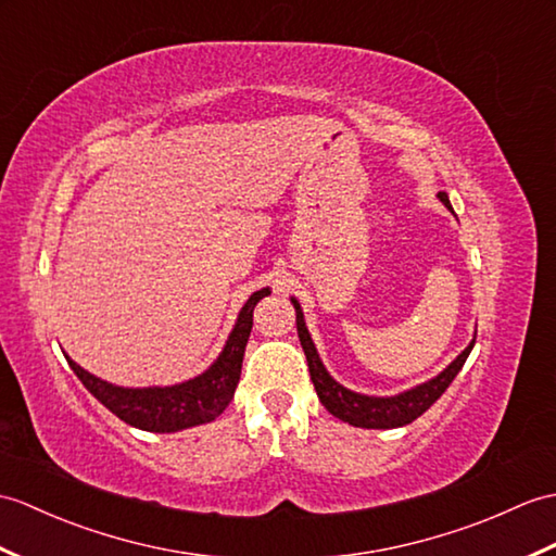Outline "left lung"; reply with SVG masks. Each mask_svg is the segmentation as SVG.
Wrapping results in <instances>:
<instances>
[{
    "label": "left lung",
    "mask_w": 556,
    "mask_h": 556,
    "mask_svg": "<svg viewBox=\"0 0 556 556\" xmlns=\"http://www.w3.org/2000/svg\"><path fill=\"white\" fill-rule=\"evenodd\" d=\"M438 199L443 201L447 211H453L445 191H438ZM291 303L295 307V329H299V339L307 359L309 379L315 383L319 403L325 405L333 417H339L341 421H348L351 426H359V429H397V426H407L417 417H421L424 412L445 393L447 386L453 383V379L457 377L464 363H467V357L476 343V337H473L471 343L464 348V351L441 374H438V377L415 386V389H407L395 395H365V393H355L351 389H345L343 383H339L331 377L325 363L319 359L313 337H309V331L305 327L301 303L295 301L293 295H291Z\"/></svg>",
    "instance_id": "1"
}]
</instances>
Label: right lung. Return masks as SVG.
I'll list each match as a JSON object with an SVG mask.
<instances>
[{"label":"right lung","instance_id":"1","mask_svg":"<svg viewBox=\"0 0 556 556\" xmlns=\"http://www.w3.org/2000/svg\"><path fill=\"white\" fill-rule=\"evenodd\" d=\"M269 295V289H261L249 295V301L239 309L235 327L225 341L223 353L215 363L182 383L173 386H144V389H125L103 381L94 374L83 369L75 359H68L71 369L77 379L85 383V389L92 393L103 407H109L115 417L141 431L153 433H175L191 426L208 424L223 415L227 405L235 397L237 383L241 377L243 351L251 337L253 327V307L261 299Z\"/></svg>","mask_w":556,"mask_h":556}]
</instances>
